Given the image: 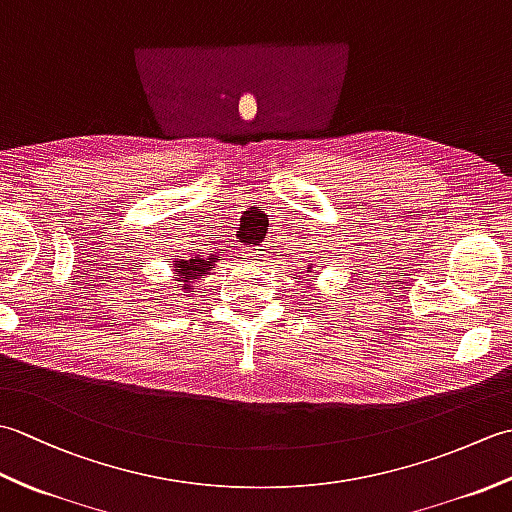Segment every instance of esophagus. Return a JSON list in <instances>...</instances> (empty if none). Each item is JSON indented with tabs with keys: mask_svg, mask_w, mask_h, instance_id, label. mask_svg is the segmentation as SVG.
Wrapping results in <instances>:
<instances>
[{
	"mask_svg": "<svg viewBox=\"0 0 512 512\" xmlns=\"http://www.w3.org/2000/svg\"><path fill=\"white\" fill-rule=\"evenodd\" d=\"M246 257H248V259H253V262H264V259H266V253H264V250H259V248H250L248 253H246Z\"/></svg>",
	"mask_w": 512,
	"mask_h": 512,
	"instance_id": "34e87169",
	"label": "esophagus"
}]
</instances>
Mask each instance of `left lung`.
Masks as SVG:
<instances>
[{"label": "left lung", "mask_w": 512, "mask_h": 512, "mask_svg": "<svg viewBox=\"0 0 512 512\" xmlns=\"http://www.w3.org/2000/svg\"><path fill=\"white\" fill-rule=\"evenodd\" d=\"M308 273H312V266H310V268H308Z\"/></svg>", "instance_id": "8db88e82"}]
</instances>
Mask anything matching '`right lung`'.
<instances>
[{"label": "right lung", "instance_id": "obj_1", "mask_svg": "<svg viewBox=\"0 0 512 512\" xmlns=\"http://www.w3.org/2000/svg\"><path fill=\"white\" fill-rule=\"evenodd\" d=\"M215 259L217 255H204V253L200 255L191 253L189 257L178 259V262L173 264V281H178V288L191 290V284L195 279L204 277L211 268H215Z\"/></svg>", "mask_w": 512, "mask_h": 512}]
</instances>
